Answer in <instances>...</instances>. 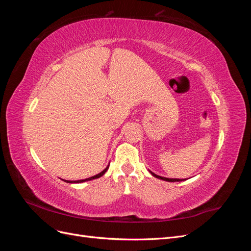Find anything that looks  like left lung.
<instances>
[{
    "mask_svg": "<svg viewBox=\"0 0 251 251\" xmlns=\"http://www.w3.org/2000/svg\"><path fill=\"white\" fill-rule=\"evenodd\" d=\"M150 173L153 175L154 177H156V178H158V179H161V180H163V181H168V182H180V181H184V180H186V179H171V178H165V177H161V176H158V175H156V174H154L153 172H151L150 171Z\"/></svg>",
    "mask_w": 251,
    "mask_h": 251,
    "instance_id": "1",
    "label": "left lung"
}]
</instances>
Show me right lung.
I'll return each mask as SVG.
<instances>
[{
	"label": "right lung",
	"instance_id": "1",
	"mask_svg": "<svg viewBox=\"0 0 251 251\" xmlns=\"http://www.w3.org/2000/svg\"><path fill=\"white\" fill-rule=\"evenodd\" d=\"M108 169H109V165L107 166V168H105L102 172H100V174H97V175H95V176H93V177H90V178H87V179H83V180H77V181H69V180H64L65 182H67V183H82V182H86V181H90V180H93V179H97V178H100V177H101L102 175L108 171Z\"/></svg>",
	"mask_w": 251,
	"mask_h": 251
}]
</instances>
